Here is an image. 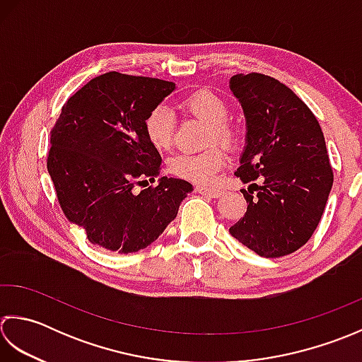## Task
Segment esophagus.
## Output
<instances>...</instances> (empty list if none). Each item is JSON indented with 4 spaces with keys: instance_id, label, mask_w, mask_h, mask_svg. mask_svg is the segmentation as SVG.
Returning <instances> with one entry per match:
<instances>
[{
    "instance_id": "34e87169",
    "label": "esophagus",
    "mask_w": 362,
    "mask_h": 362,
    "mask_svg": "<svg viewBox=\"0 0 362 362\" xmlns=\"http://www.w3.org/2000/svg\"><path fill=\"white\" fill-rule=\"evenodd\" d=\"M198 194H202V195H206V197H209V198H220L223 195V190H220V189H211V187H197L195 189Z\"/></svg>"
}]
</instances>
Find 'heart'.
Returning <instances> with one entry per match:
<instances>
[{"instance_id": "obj_1", "label": "heart", "mask_w": 362, "mask_h": 362, "mask_svg": "<svg viewBox=\"0 0 362 362\" xmlns=\"http://www.w3.org/2000/svg\"><path fill=\"white\" fill-rule=\"evenodd\" d=\"M182 107L192 115L202 119L208 124V144L217 142L226 148H233L238 144V131L228 120L230 107L226 101L209 90H202L182 101ZM145 137L153 148L165 151L173 144L175 115L167 105L154 106L144 120ZM223 153L217 146L204 150L202 153H180L168 160V170L190 182L209 186L216 181L218 172L223 168Z\"/></svg>"}]
</instances>
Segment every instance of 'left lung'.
Returning <instances> with one entry per match:
<instances>
[{"instance_id":"8db88e82","label":"left lung","mask_w":362,"mask_h":362,"mask_svg":"<svg viewBox=\"0 0 362 362\" xmlns=\"http://www.w3.org/2000/svg\"><path fill=\"white\" fill-rule=\"evenodd\" d=\"M230 88L247 124L235 176L250 184L240 190L245 216L230 233L259 256L291 255L311 239L333 187L325 137L311 109L278 79L235 75Z\"/></svg>"}]
</instances>
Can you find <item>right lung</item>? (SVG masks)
Listing matches in <instances>:
<instances>
[{
  "mask_svg": "<svg viewBox=\"0 0 362 362\" xmlns=\"http://www.w3.org/2000/svg\"><path fill=\"white\" fill-rule=\"evenodd\" d=\"M173 90L168 81L109 71L64 105L47 167L65 217L83 226L93 245L122 255L148 247L194 190L162 176L158 186L134 192L144 178L154 181L162 162L144 120Z\"/></svg>",
  "mask_w": 362,
  "mask_h": 362,
  "instance_id": "obj_1",
  "label": "right lung"
}]
</instances>
